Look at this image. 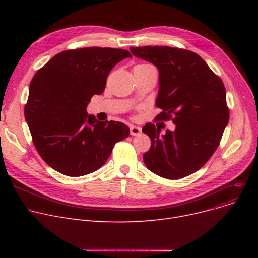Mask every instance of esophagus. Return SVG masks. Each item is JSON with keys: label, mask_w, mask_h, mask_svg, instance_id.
<instances>
[{"label": "esophagus", "mask_w": 258, "mask_h": 258, "mask_svg": "<svg viewBox=\"0 0 258 258\" xmlns=\"http://www.w3.org/2000/svg\"><path fill=\"white\" fill-rule=\"evenodd\" d=\"M130 131H131V135H133V136H138V135L141 134V127L136 125H131Z\"/></svg>", "instance_id": "obj_1"}]
</instances>
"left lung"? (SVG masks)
<instances>
[{"label": "left lung", "mask_w": 258, "mask_h": 258, "mask_svg": "<svg viewBox=\"0 0 258 258\" xmlns=\"http://www.w3.org/2000/svg\"><path fill=\"white\" fill-rule=\"evenodd\" d=\"M135 56L153 62L159 70L156 99L162 112L156 121L171 120L174 131L146 123L151 138L143 155L146 167L162 178L177 180L204 166L219 147L229 121L223 80L197 53L168 46L132 47Z\"/></svg>", "instance_id": "1"}]
</instances>
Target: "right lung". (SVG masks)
<instances>
[{"label":"right lung","instance_id":"1","mask_svg":"<svg viewBox=\"0 0 258 258\" xmlns=\"http://www.w3.org/2000/svg\"><path fill=\"white\" fill-rule=\"evenodd\" d=\"M126 57L132 55L124 49L66 50L34 74L24 114L36 151L50 167L69 177L91 173L128 137L122 122L87 114L91 98L104 91L111 70Z\"/></svg>","mask_w":258,"mask_h":258}]
</instances>
